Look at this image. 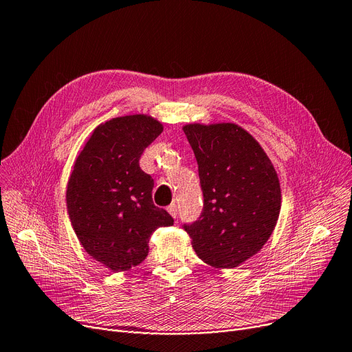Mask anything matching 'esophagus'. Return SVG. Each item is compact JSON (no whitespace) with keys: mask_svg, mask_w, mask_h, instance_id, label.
<instances>
[{"mask_svg":"<svg viewBox=\"0 0 352 352\" xmlns=\"http://www.w3.org/2000/svg\"><path fill=\"white\" fill-rule=\"evenodd\" d=\"M167 210H169V213H170L173 217H177L179 209H177V205H176V204H172L169 208H167Z\"/></svg>","mask_w":352,"mask_h":352,"instance_id":"34e87169","label":"esophagus"}]
</instances>
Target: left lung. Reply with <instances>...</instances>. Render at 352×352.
Returning <instances> with one entry per match:
<instances>
[{
	"label": "left lung",
	"instance_id": "8db88e82",
	"mask_svg": "<svg viewBox=\"0 0 352 352\" xmlns=\"http://www.w3.org/2000/svg\"><path fill=\"white\" fill-rule=\"evenodd\" d=\"M183 131L197 160L204 209L185 223L196 255L232 270L262 249L272 235L280 188L259 143L233 123L188 124Z\"/></svg>",
	"mask_w": 352,
	"mask_h": 352
}]
</instances>
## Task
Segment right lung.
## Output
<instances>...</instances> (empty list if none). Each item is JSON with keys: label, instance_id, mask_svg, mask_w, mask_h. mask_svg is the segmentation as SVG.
Returning <instances> with one entry per match:
<instances>
[{"label": "right lung", "instance_id": "right-lung-1", "mask_svg": "<svg viewBox=\"0 0 352 352\" xmlns=\"http://www.w3.org/2000/svg\"><path fill=\"white\" fill-rule=\"evenodd\" d=\"M163 126L153 117H116L94 129L67 185V209L86 252L114 272L142 263L148 239L173 217L155 206V182L139 160Z\"/></svg>", "mask_w": 352, "mask_h": 352}]
</instances>
